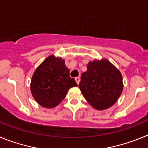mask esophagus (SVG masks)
Wrapping results in <instances>:
<instances>
[{"instance_id":"esophagus-1","label":"esophagus","mask_w":148,"mask_h":148,"mask_svg":"<svg viewBox=\"0 0 148 148\" xmlns=\"http://www.w3.org/2000/svg\"><path fill=\"white\" fill-rule=\"evenodd\" d=\"M75 81H76V82H77V84H79V82H80V78H79V77H76V78H75Z\"/></svg>"}]
</instances>
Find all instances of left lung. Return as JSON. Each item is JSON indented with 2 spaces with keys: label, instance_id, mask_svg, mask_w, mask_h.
<instances>
[{
  "label": "left lung",
  "instance_id": "left-lung-1",
  "mask_svg": "<svg viewBox=\"0 0 148 148\" xmlns=\"http://www.w3.org/2000/svg\"><path fill=\"white\" fill-rule=\"evenodd\" d=\"M79 88L90 105L97 110H105L114 104L122 92V76L106 59L93 61L87 64L82 74Z\"/></svg>",
  "mask_w": 148,
  "mask_h": 148
}]
</instances>
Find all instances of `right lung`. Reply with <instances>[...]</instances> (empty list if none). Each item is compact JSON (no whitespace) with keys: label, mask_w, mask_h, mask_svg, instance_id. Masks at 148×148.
Listing matches in <instances>:
<instances>
[{"label":"right lung","mask_w":148,"mask_h":148,"mask_svg":"<svg viewBox=\"0 0 148 148\" xmlns=\"http://www.w3.org/2000/svg\"><path fill=\"white\" fill-rule=\"evenodd\" d=\"M65 61L54 56H49L37 67L31 80L34 99L44 108H54L66 96L71 87L77 86Z\"/></svg>","instance_id":"right-lung-1"}]
</instances>
